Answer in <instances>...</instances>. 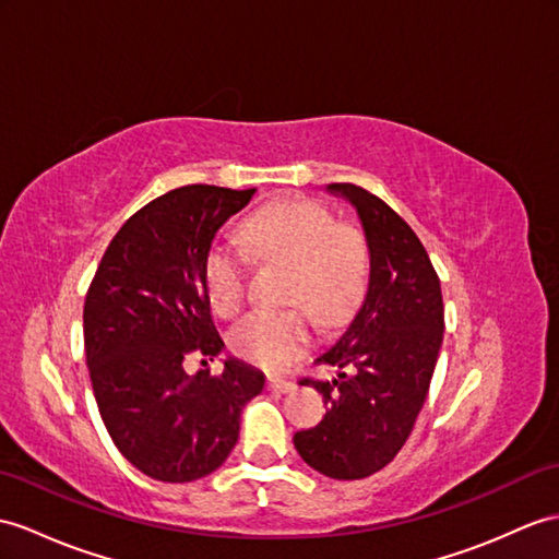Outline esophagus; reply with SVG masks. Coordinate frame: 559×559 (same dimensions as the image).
Returning a JSON list of instances; mask_svg holds the SVG:
<instances>
[{
    "mask_svg": "<svg viewBox=\"0 0 559 559\" xmlns=\"http://www.w3.org/2000/svg\"><path fill=\"white\" fill-rule=\"evenodd\" d=\"M267 389L272 391H280V393H289L296 389L294 382H289V379H282V377H270L267 379Z\"/></svg>",
    "mask_w": 559,
    "mask_h": 559,
    "instance_id": "esophagus-1",
    "label": "esophagus"
}]
</instances>
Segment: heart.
I'll list each match as a JSON object with an SVG mask.
<instances>
[{
  "mask_svg": "<svg viewBox=\"0 0 559 559\" xmlns=\"http://www.w3.org/2000/svg\"><path fill=\"white\" fill-rule=\"evenodd\" d=\"M241 239L255 258L284 263L294 272L284 298L298 308L255 310L229 334L237 356L277 372L310 344L312 318L307 307L324 324L342 322L356 310L370 258L360 233L338 225L330 211L312 201L270 203L243 223ZM206 292L225 318L237 316L247 304V261L237 249L223 243L211 249Z\"/></svg>",
  "mask_w": 559,
  "mask_h": 559,
  "instance_id": "obj_1",
  "label": "heart"
}]
</instances>
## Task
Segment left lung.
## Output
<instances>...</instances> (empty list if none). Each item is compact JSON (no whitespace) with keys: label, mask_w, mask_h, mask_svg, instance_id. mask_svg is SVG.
<instances>
[{"label":"left lung","mask_w":559,"mask_h":559,"mask_svg":"<svg viewBox=\"0 0 559 559\" xmlns=\"http://www.w3.org/2000/svg\"><path fill=\"white\" fill-rule=\"evenodd\" d=\"M358 211L370 251V282L356 318L318 358L332 382L301 379L322 393L326 415L294 433L312 469L330 479H365L411 437L443 342V296L421 241L386 203L348 182L326 185Z\"/></svg>","instance_id":"left-lung-1"}]
</instances>
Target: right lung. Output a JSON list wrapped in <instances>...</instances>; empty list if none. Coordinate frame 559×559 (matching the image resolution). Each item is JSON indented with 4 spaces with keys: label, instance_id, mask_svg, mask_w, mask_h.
Here are the masks:
<instances>
[{
    "label": "right lung",
    "instance_id": "right-lung-1",
    "mask_svg": "<svg viewBox=\"0 0 559 559\" xmlns=\"http://www.w3.org/2000/svg\"><path fill=\"white\" fill-rule=\"evenodd\" d=\"M255 189L187 185L148 201L118 229L85 296V356L108 437L146 476L197 481L239 439L243 405L265 377L237 358L223 374L185 372L197 353L215 358L211 243ZM203 362V360H201Z\"/></svg>",
    "mask_w": 559,
    "mask_h": 559
}]
</instances>
